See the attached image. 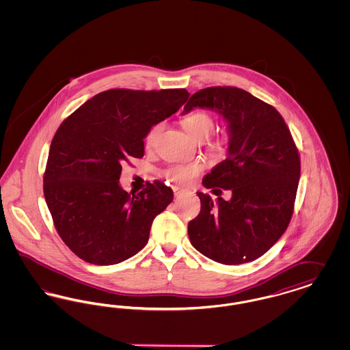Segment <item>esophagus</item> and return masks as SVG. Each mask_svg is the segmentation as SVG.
<instances>
[{
	"label": "esophagus",
	"mask_w": 350,
	"mask_h": 350,
	"mask_svg": "<svg viewBox=\"0 0 350 350\" xmlns=\"http://www.w3.org/2000/svg\"><path fill=\"white\" fill-rule=\"evenodd\" d=\"M173 193H174V197H180L183 194V190L178 186H173Z\"/></svg>",
	"instance_id": "34e87169"
}]
</instances>
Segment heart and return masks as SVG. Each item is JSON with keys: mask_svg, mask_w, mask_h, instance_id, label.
Listing matches in <instances>:
<instances>
[{"mask_svg": "<svg viewBox=\"0 0 350 350\" xmlns=\"http://www.w3.org/2000/svg\"><path fill=\"white\" fill-rule=\"evenodd\" d=\"M183 126L185 131L189 133L193 139L200 142L213 133V130L215 127V119L210 113L198 110V111L185 116L183 118ZM161 129H163V123H157L150 127V131L146 135V146L148 148L154 144L157 135ZM228 144H230V136L227 133H220L215 137H213L211 140H208V148L214 153L226 152V150L228 148ZM202 170H203V165L200 163L177 164V165H172L165 169L164 176L172 183L186 185V183H191Z\"/></svg>", "mask_w": 350, "mask_h": 350, "instance_id": "heart-1", "label": "heart"}]
</instances>
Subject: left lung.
Instances as JSON below:
<instances>
[{
    "instance_id": "left-lung-1",
    "label": "left lung",
    "mask_w": 350,
    "mask_h": 350,
    "mask_svg": "<svg viewBox=\"0 0 350 350\" xmlns=\"http://www.w3.org/2000/svg\"><path fill=\"white\" fill-rule=\"evenodd\" d=\"M194 107L215 110L227 122V159L202 183L215 194L221 193L217 187L230 190L232 197L213 200L197 193L200 213L189 221L190 243L224 265L250 262L267 253L290 223L300 177L298 148L282 116L243 89H202L183 113Z\"/></svg>"
}]
</instances>
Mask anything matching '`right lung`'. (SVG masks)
<instances>
[{
	"label": "right lung",
	"instance_id": "1",
	"mask_svg": "<svg viewBox=\"0 0 350 350\" xmlns=\"http://www.w3.org/2000/svg\"><path fill=\"white\" fill-rule=\"evenodd\" d=\"M186 89H110L60 124L44 172V198L69 250L94 265H114L143 250L153 219L173 200L161 181L137 194L119 185L122 164L144 156L150 127L173 116Z\"/></svg>",
	"mask_w": 350,
	"mask_h": 350
}]
</instances>
